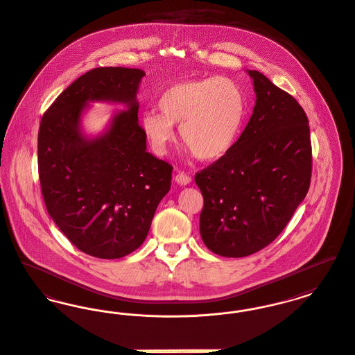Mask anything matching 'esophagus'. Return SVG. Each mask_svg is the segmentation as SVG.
I'll return each instance as SVG.
<instances>
[{"instance_id": "esophagus-1", "label": "esophagus", "mask_w": 355, "mask_h": 355, "mask_svg": "<svg viewBox=\"0 0 355 355\" xmlns=\"http://www.w3.org/2000/svg\"><path fill=\"white\" fill-rule=\"evenodd\" d=\"M175 182L178 183V184H180V186H187L191 183V176H189L187 173H184V172H182V171H179L178 173H176V176H175Z\"/></svg>"}]
</instances>
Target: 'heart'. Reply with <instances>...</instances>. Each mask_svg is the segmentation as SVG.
<instances>
[{
    "label": "heart",
    "mask_w": 355,
    "mask_h": 355,
    "mask_svg": "<svg viewBox=\"0 0 355 355\" xmlns=\"http://www.w3.org/2000/svg\"><path fill=\"white\" fill-rule=\"evenodd\" d=\"M162 115L145 112L144 135L153 150L164 155L175 140L173 125L180 139L200 160L226 156L239 139L246 116V99L239 85L226 76H213L176 83L160 95Z\"/></svg>",
    "instance_id": "heart-1"
}]
</instances>
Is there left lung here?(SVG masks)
<instances>
[{"mask_svg": "<svg viewBox=\"0 0 355 355\" xmlns=\"http://www.w3.org/2000/svg\"><path fill=\"white\" fill-rule=\"evenodd\" d=\"M256 105L234 148L195 175L203 195L200 236L223 257L250 256L276 239L307 195L308 119L297 101L248 70Z\"/></svg>", "mask_w": 355, "mask_h": 355, "instance_id": "obj_1", "label": "left lung"}]
</instances>
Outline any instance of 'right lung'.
<instances>
[{"mask_svg":"<svg viewBox=\"0 0 355 355\" xmlns=\"http://www.w3.org/2000/svg\"><path fill=\"white\" fill-rule=\"evenodd\" d=\"M139 69L99 67L71 83L44 113L37 137L42 193L49 216L80 252L121 259L148 236L171 189L172 166L146 152L139 123ZM125 103L94 139L80 130L89 101Z\"/></svg>","mask_w":355,"mask_h":355,"instance_id":"1","label":"right lung"}]
</instances>
